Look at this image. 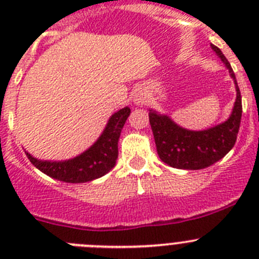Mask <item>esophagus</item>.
<instances>
[{"mask_svg": "<svg viewBox=\"0 0 259 259\" xmlns=\"http://www.w3.org/2000/svg\"><path fill=\"white\" fill-rule=\"evenodd\" d=\"M134 102L136 105L145 104V97H143V95H140V93H137V95H135L134 97Z\"/></svg>", "mask_w": 259, "mask_h": 259, "instance_id": "esophagus-1", "label": "esophagus"}]
</instances>
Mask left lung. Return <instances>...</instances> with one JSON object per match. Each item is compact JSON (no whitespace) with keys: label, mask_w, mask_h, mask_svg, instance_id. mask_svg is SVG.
<instances>
[{"label":"left lung","mask_w":259,"mask_h":259,"mask_svg":"<svg viewBox=\"0 0 259 259\" xmlns=\"http://www.w3.org/2000/svg\"><path fill=\"white\" fill-rule=\"evenodd\" d=\"M211 49L228 68L236 85V101L230 118L203 131H191L176 124L170 116L154 110H150L149 113L158 155L164 163L174 168L201 170L211 166L227 154L236 143L242 114L241 95L230 62L218 47L211 44Z\"/></svg>","instance_id":"obj_1"}]
</instances>
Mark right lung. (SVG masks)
Returning a JSON list of instances; mask_svg holds the SVG:
<instances>
[{
    "label": "right lung",
    "instance_id": "add662e5",
    "mask_svg": "<svg viewBox=\"0 0 259 259\" xmlns=\"http://www.w3.org/2000/svg\"><path fill=\"white\" fill-rule=\"evenodd\" d=\"M131 114L128 106L110 116L101 136L89 149L67 161H41L26 152L31 163L41 172L65 183H85L106 175L118 159V141L125 120Z\"/></svg>",
    "mask_w": 259,
    "mask_h": 259
}]
</instances>
